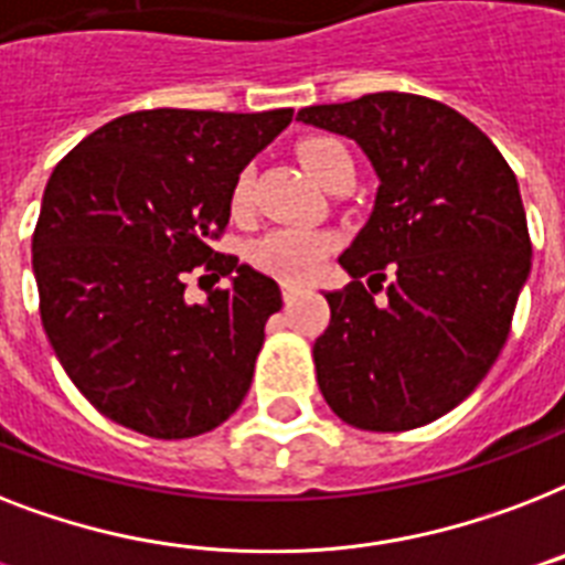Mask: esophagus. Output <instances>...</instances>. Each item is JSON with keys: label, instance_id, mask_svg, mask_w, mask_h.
Instances as JSON below:
<instances>
[{"label": "esophagus", "instance_id": "34e87169", "mask_svg": "<svg viewBox=\"0 0 565 565\" xmlns=\"http://www.w3.org/2000/svg\"><path fill=\"white\" fill-rule=\"evenodd\" d=\"M298 292H301V287H296V284H281V296H284V301H287V305H290Z\"/></svg>", "mask_w": 565, "mask_h": 565}]
</instances>
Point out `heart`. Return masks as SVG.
I'll list each match as a JSON object with an SVG mask.
<instances>
[{
  "label": "heart",
  "instance_id": "1",
  "mask_svg": "<svg viewBox=\"0 0 565 565\" xmlns=\"http://www.w3.org/2000/svg\"><path fill=\"white\" fill-rule=\"evenodd\" d=\"M296 153L298 162L305 164V171L322 185L339 164L351 159L345 145H339L337 139H324V136L305 139ZM249 173L243 171L232 188V209L237 214L249 205ZM330 252H333V235H328V232H319V228H273L258 241H252L249 264L260 273L278 278V281L305 284L319 273Z\"/></svg>",
  "mask_w": 565,
  "mask_h": 565
}]
</instances>
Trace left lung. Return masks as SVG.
<instances>
[{
	"mask_svg": "<svg viewBox=\"0 0 565 565\" xmlns=\"http://www.w3.org/2000/svg\"><path fill=\"white\" fill-rule=\"evenodd\" d=\"M298 121L354 139L380 179L369 223L339 255L351 284L324 292L319 388L356 429L433 424L497 362L529 281L516 177L473 121L424 95L374 92L298 109Z\"/></svg>",
	"mask_w": 565,
	"mask_h": 565,
	"instance_id": "obj_1",
	"label": "left lung"
}]
</instances>
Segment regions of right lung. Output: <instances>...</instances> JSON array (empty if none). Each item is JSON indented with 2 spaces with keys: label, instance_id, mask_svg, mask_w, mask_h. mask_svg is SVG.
<instances>
[{
  "label": "right lung",
  "instance_id": "right-lung-1",
  "mask_svg": "<svg viewBox=\"0 0 565 565\" xmlns=\"http://www.w3.org/2000/svg\"><path fill=\"white\" fill-rule=\"evenodd\" d=\"M290 121L292 109H141L54 168L31 241L40 316L100 415L177 441L243 403L281 290L211 241L228 226L235 179ZM203 263L233 284L191 306L184 278Z\"/></svg>",
  "mask_w": 565,
  "mask_h": 565
}]
</instances>
